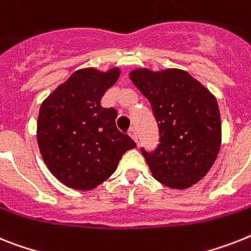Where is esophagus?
I'll return each instance as SVG.
<instances>
[{"mask_svg": "<svg viewBox=\"0 0 251 251\" xmlns=\"http://www.w3.org/2000/svg\"><path fill=\"white\" fill-rule=\"evenodd\" d=\"M128 134H129L130 137L133 138L134 142L137 144V142H138V136H137V132H136V129H134V128H130L129 132H128Z\"/></svg>", "mask_w": 251, "mask_h": 251, "instance_id": "34e87169", "label": "esophagus"}]
</instances>
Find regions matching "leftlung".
Listing matches in <instances>:
<instances>
[{
  "mask_svg": "<svg viewBox=\"0 0 251 251\" xmlns=\"http://www.w3.org/2000/svg\"><path fill=\"white\" fill-rule=\"evenodd\" d=\"M130 80L150 101L159 128L158 148L141 149L152 177L167 187H191L210 171L222 142L215 97L181 69L138 68Z\"/></svg>",
  "mask_w": 251,
  "mask_h": 251,
  "instance_id": "left-lung-1",
  "label": "left lung"
}]
</instances>
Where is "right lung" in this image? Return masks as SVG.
Listing matches in <instances>:
<instances>
[{"label": "right lung", "instance_id": "right-lung-1", "mask_svg": "<svg viewBox=\"0 0 251 251\" xmlns=\"http://www.w3.org/2000/svg\"><path fill=\"white\" fill-rule=\"evenodd\" d=\"M121 75L119 68L74 72L41 105L37 141L43 161L61 183L90 191L113 175L134 141L115 126L114 107L101 97Z\"/></svg>", "mask_w": 251, "mask_h": 251}]
</instances>
